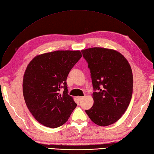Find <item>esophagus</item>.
<instances>
[{
  "label": "esophagus",
  "instance_id": "34e87169",
  "mask_svg": "<svg viewBox=\"0 0 154 154\" xmlns=\"http://www.w3.org/2000/svg\"><path fill=\"white\" fill-rule=\"evenodd\" d=\"M83 97H82V96H78V97H77V99H78V100H81L82 99H83Z\"/></svg>",
  "mask_w": 154,
  "mask_h": 154
}]
</instances>
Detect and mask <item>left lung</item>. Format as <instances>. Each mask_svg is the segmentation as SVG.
<instances>
[{
    "instance_id": "obj_1",
    "label": "left lung",
    "mask_w": 154,
    "mask_h": 154,
    "mask_svg": "<svg viewBox=\"0 0 154 154\" xmlns=\"http://www.w3.org/2000/svg\"><path fill=\"white\" fill-rule=\"evenodd\" d=\"M91 70L94 104L85 110L94 123L108 126L119 120L131 102L133 76L131 66L119 51L94 47L82 50Z\"/></svg>"
}]
</instances>
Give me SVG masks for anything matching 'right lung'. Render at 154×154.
<instances>
[{
  "label": "right lung",
  "instance_id": "1",
  "mask_svg": "<svg viewBox=\"0 0 154 154\" xmlns=\"http://www.w3.org/2000/svg\"><path fill=\"white\" fill-rule=\"evenodd\" d=\"M82 57L79 50L55 51L37 55L26 67L23 79L24 99L31 114L42 125L50 128L62 125L76 107L68 95L66 79Z\"/></svg>",
  "mask_w": 154,
  "mask_h": 154
}]
</instances>
